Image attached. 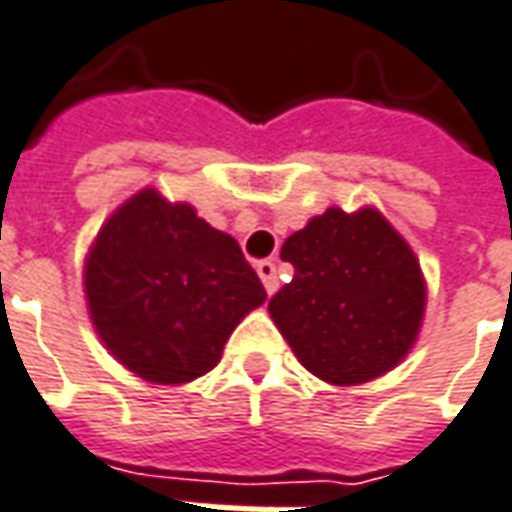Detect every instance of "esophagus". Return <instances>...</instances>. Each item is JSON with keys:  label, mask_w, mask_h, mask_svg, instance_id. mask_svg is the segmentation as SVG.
Wrapping results in <instances>:
<instances>
[{"label": "esophagus", "mask_w": 512, "mask_h": 512, "mask_svg": "<svg viewBox=\"0 0 512 512\" xmlns=\"http://www.w3.org/2000/svg\"><path fill=\"white\" fill-rule=\"evenodd\" d=\"M256 273L262 278L264 289H267V295H273L275 289H278V275H275V262L270 259H264V262L256 264Z\"/></svg>", "instance_id": "obj_1"}]
</instances>
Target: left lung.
Segmentation results:
<instances>
[{"label": "left lung", "mask_w": 512, "mask_h": 512, "mask_svg": "<svg viewBox=\"0 0 512 512\" xmlns=\"http://www.w3.org/2000/svg\"><path fill=\"white\" fill-rule=\"evenodd\" d=\"M295 278L270 317L306 366L331 386L380 378L422 331L427 284L419 259L375 206L311 217L281 248Z\"/></svg>", "instance_id": "1"}]
</instances>
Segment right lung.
Returning a JSON list of instances; mask_svg holds the SVG:
<instances>
[{"instance_id":"obj_1","label":"right lung","mask_w":512,"mask_h":512,"mask_svg":"<svg viewBox=\"0 0 512 512\" xmlns=\"http://www.w3.org/2000/svg\"><path fill=\"white\" fill-rule=\"evenodd\" d=\"M82 281L101 344L157 386L215 369L234 328L267 300L237 239L157 187L134 192L104 220Z\"/></svg>"}]
</instances>
